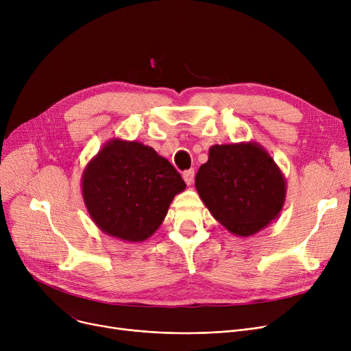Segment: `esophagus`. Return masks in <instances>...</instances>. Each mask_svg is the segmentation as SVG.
<instances>
[{"instance_id": "obj_1", "label": "esophagus", "mask_w": 351, "mask_h": 351, "mask_svg": "<svg viewBox=\"0 0 351 351\" xmlns=\"http://www.w3.org/2000/svg\"><path fill=\"white\" fill-rule=\"evenodd\" d=\"M193 179H195V171L193 169H189V171L183 172V180L186 182V185H192Z\"/></svg>"}]
</instances>
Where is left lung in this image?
<instances>
[{"instance_id":"obj_1","label":"left lung","mask_w":351,"mask_h":351,"mask_svg":"<svg viewBox=\"0 0 351 351\" xmlns=\"http://www.w3.org/2000/svg\"><path fill=\"white\" fill-rule=\"evenodd\" d=\"M205 206L230 233L249 237L278 217L286 200V179L262 145H213L195 178Z\"/></svg>"}]
</instances>
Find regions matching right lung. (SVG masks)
<instances>
[{
    "mask_svg": "<svg viewBox=\"0 0 351 351\" xmlns=\"http://www.w3.org/2000/svg\"><path fill=\"white\" fill-rule=\"evenodd\" d=\"M81 189L92 222L104 233L143 242L159 229L186 183L154 147L114 138L85 166Z\"/></svg>",
    "mask_w": 351,
    "mask_h": 351,
    "instance_id": "obj_1",
    "label": "right lung"
}]
</instances>
